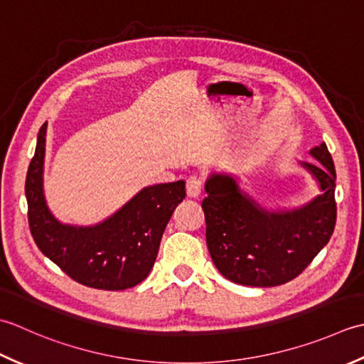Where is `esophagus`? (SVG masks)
<instances>
[{
    "label": "esophagus",
    "mask_w": 364,
    "mask_h": 364,
    "mask_svg": "<svg viewBox=\"0 0 364 364\" xmlns=\"http://www.w3.org/2000/svg\"><path fill=\"white\" fill-rule=\"evenodd\" d=\"M203 185H204V182L201 177L196 174L190 176L187 179V185H185V188H187V195L190 198H198L203 193Z\"/></svg>",
    "instance_id": "obj_1"
}]
</instances>
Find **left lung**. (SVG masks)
Segmentation results:
<instances>
[{
    "mask_svg": "<svg viewBox=\"0 0 364 364\" xmlns=\"http://www.w3.org/2000/svg\"><path fill=\"white\" fill-rule=\"evenodd\" d=\"M318 163H300L321 195L292 210H265L231 174L213 173L204 188L205 240L215 267L229 281L273 287L299 277L328 243L336 223L335 163L322 143L309 151Z\"/></svg>",
    "mask_w": 364,
    "mask_h": 364,
    "instance_id": "left-lung-1",
    "label": "left lung"
}]
</instances>
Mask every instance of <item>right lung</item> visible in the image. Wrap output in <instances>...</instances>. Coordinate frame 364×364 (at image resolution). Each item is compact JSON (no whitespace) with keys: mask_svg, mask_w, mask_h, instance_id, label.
Wrapping results in <instances>:
<instances>
[{"mask_svg":"<svg viewBox=\"0 0 364 364\" xmlns=\"http://www.w3.org/2000/svg\"><path fill=\"white\" fill-rule=\"evenodd\" d=\"M46 135L43 124L25 183L28 221L36 245L65 275L83 286L124 291L139 284L149 275L163 231L185 198V182L146 187L94 226L64 225L53 217L43 196Z\"/></svg>","mask_w":364,"mask_h":364,"instance_id":"obj_1","label":"right lung"}]
</instances>
